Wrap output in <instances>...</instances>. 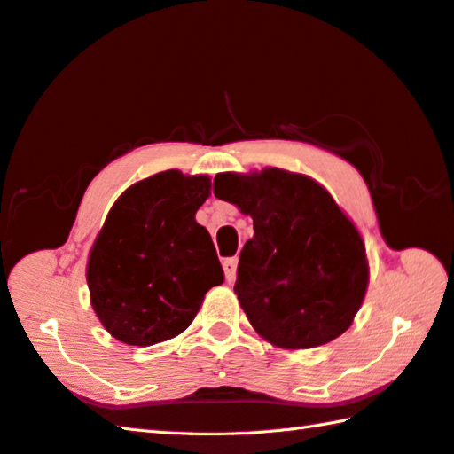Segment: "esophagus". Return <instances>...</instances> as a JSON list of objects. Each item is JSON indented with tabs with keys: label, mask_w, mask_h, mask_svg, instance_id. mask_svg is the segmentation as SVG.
I'll return each instance as SVG.
<instances>
[{
	"label": "esophagus",
	"mask_w": 454,
	"mask_h": 454,
	"mask_svg": "<svg viewBox=\"0 0 454 454\" xmlns=\"http://www.w3.org/2000/svg\"><path fill=\"white\" fill-rule=\"evenodd\" d=\"M224 273H226V281L232 283L236 279V273H238V257H226L224 260Z\"/></svg>",
	"instance_id": "34e87169"
}]
</instances>
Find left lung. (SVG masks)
I'll use <instances>...</instances> for the list:
<instances>
[{
    "label": "left lung",
    "mask_w": 454,
    "mask_h": 454,
    "mask_svg": "<svg viewBox=\"0 0 454 454\" xmlns=\"http://www.w3.org/2000/svg\"><path fill=\"white\" fill-rule=\"evenodd\" d=\"M215 197L254 220L234 291L263 340L315 348L348 331L366 297V246L323 184L268 167L218 173Z\"/></svg>",
    "instance_id": "left-lung-1"
}]
</instances>
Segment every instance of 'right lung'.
<instances>
[{"instance_id":"right-lung-1","label":"right lung","mask_w":454,"mask_h":454,"mask_svg":"<svg viewBox=\"0 0 454 454\" xmlns=\"http://www.w3.org/2000/svg\"><path fill=\"white\" fill-rule=\"evenodd\" d=\"M210 186L208 175L171 168L114 202L86 265L92 309L114 339L129 346L175 339L207 291L224 281L208 230L194 220Z\"/></svg>"}]
</instances>
